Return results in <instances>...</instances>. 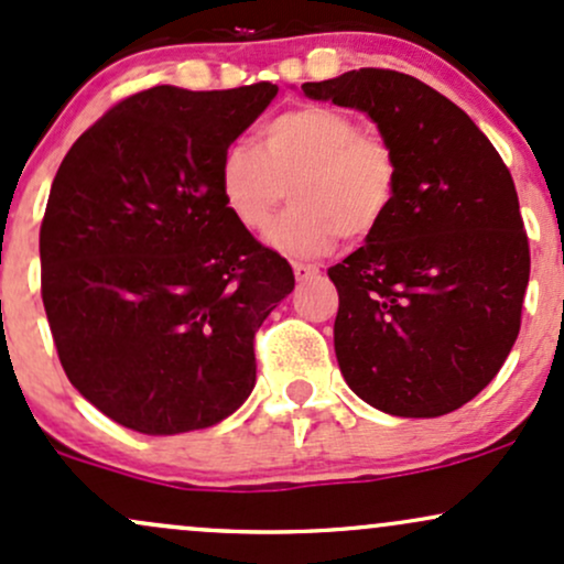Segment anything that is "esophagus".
<instances>
[{"mask_svg": "<svg viewBox=\"0 0 564 564\" xmlns=\"http://www.w3.org/2000/svg\"><path fill=\"white\" fill-rule=\"evenodd\" d=\"M318 273H321L318 264L294 262V275H296V281H307V278H313V275H318Z\"/></svg>", "mask_w": 564, "mask_h": 564, "instance_id": "esophagus-1", "label": "esophagus"}]
</instances>
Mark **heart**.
Here are the masks:
<instances>
[{
  "instance_id": "1",
  "label": "heart",
  "mask_w": 564,
  "mask_h": 564,
  "mask_svg": "<svg viewBox=\"0 0 564 564\" xmlns=\"http://www.w3.org/2000/svg\"><path fill=\"white\" fill-rule=\"evenodd\" d=\"M219 193L238 225L264 232L289 196L294 206L270 230L289 257H318L339 236L366 238L394 196V156L384 140L336 108L304 106L278 113L257 134V148L230 145L219 161Z\"/></svg>"
}]
</instances>
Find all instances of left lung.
<instances>
[{"label": "left lung", "mask_w": 564, "mask_h": 564, "mask_svg": "<svg viewBox=\"0 0 564 564\" xmlns=\"http://www.w3.org/2000/svg\"><path fill=\"white\" fill-rule=\"evenodd\" d=\"M302 93L366 113L398 170L379 228L328 270L341 377L390 416H445L490 384L520 334L530 249L511 174L456 102L400 70Z\"/></svg>", "instance_id": "1"}]
</instances>
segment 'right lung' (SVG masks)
<instances>
[{
    "instance_id": "right-lung-1",
    "label": "right lung",
    "mask_w": 564,
    "mask_h": 564,
    "mask_svg": "<svg viewBox=\"0 0 564 564\" xmlns=\"http://www.w3.org/2000/svg\"><path fill=\"white\" fill-rule=\"evenodd\" d=\"M275 95L145 89L55 174L39 230L50 332L70 384L127 430H206L254 390V334L294 273L232 219L217 174Z\"/></svg>"
}]
</instances>
